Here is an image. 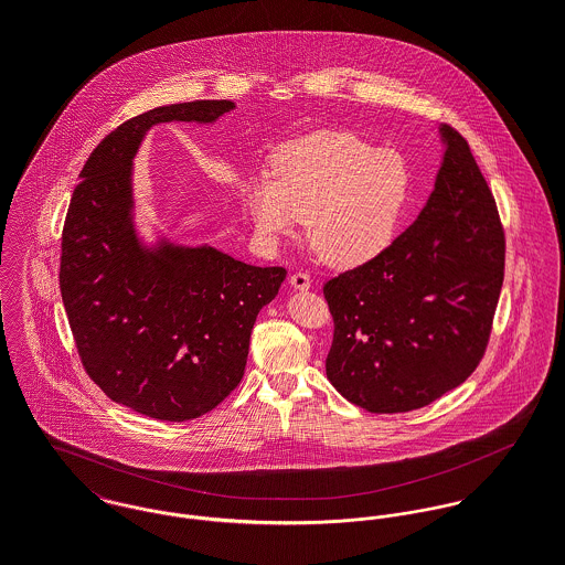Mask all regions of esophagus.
Here are the masks:
<instances>
[{
  "label": "esophagus",
  "instance_id": "34e87169",
  "mask_svg": "<svg viewBox=\"0 0 565 565\" xmlns=\"http://www.w3.org/2000/svg\"><path fill=\"white\" fill-rule=\"evenodd\" d=\"M289 285L296 289V291H307L311 287V276L305 274V271H296L289 276Z\"/></svg>",
  "mask_w": 565,
  "mask_h": 565
}]
</instances>
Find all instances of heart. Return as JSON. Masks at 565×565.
Segmentation results:
<instances>
[{"label":"heart","instance_id":"b5f03b06","mask_svg":"<svg viewBox=\"0 0 565 565\" xmlns=\"http://www.w3.org/2000/svg\"><path fill=\"white\" fill-rule=\"evenodd\" d=\"M411 198L403 157L345 132L318 135L282 148L274 178L258 175L245 191L247 213L265 242L296 235L326 265L352 269L390 247Z\"/></svg>","mask_w":565,"mask_h":565}]
</instances>
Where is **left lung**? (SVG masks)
I'll use <instances>...</instances> for the list:
<instances>
[{
	"mask_svg": "<svg viewBox=\"0 0 565 565\" xmlns=\"http://www.w3.org/2000/svg\"><path fill=\"white\" fill-rule=\"evenodd\" d=\"M444 157L417 220L376 258L323 285L334 320L326 376L370 413H404L459 387L483 359L504 278V233L468 141Z\"/></svg>",
	"mask_w": 565,
	"mask_h": 565,
	"instance_id": "left-lung-1",
	"label": "left lung"
}]
</instances>
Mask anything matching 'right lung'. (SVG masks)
Listing matches in <instances>:
<instances>
[{
    "instance_id": "1",
    "label": "right lung",
    "mask_w": 565,
    "mask_h": 565,
    "mask_svg": "<svg viewBox=\"0 0 565 565\" xmlns=\"http://www.w3.org/2000/svg\"><path fill=\"white\" fill-rule=\"evenodd\" d=\"M233 108L198 99L128 119L84 162L67 211L61 294L82 365L113 403L154 419L200 417L242 383L256 316L287 276L211 245H146L135 228L132 162L148 130Z\"/></svg>"
}]
</instances>
